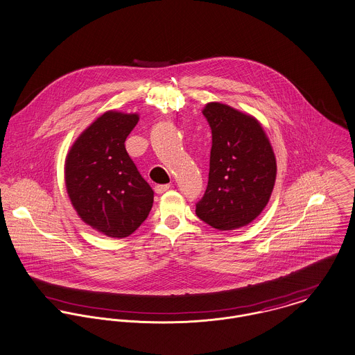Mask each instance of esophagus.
I'll return each mask as SVG.
<instances>
[{
	"instance_id": "34e87169",
	"label": "esophagus",
	"mask_w": 355,
	"mask_h": 355,
	"mask_svg": "<svg viewBox=\"0 0 355 355\" xmlns=\"http://www.w3.org/2000/svg\"><path fill=\"white\" fill-rule=\"evenodd\" d=\"M171 189V184H157L156 187H155V191L157 193H165V191H168Z\"/></svg>"
}]
</instances>
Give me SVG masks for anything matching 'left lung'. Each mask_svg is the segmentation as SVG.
Wrapping results in <instances>:
<instances>
[{
	"label": "left lung",
	"instance_id": "1",
	"mask_svg": "<svg viewBox=\"0 0 355 355\" xmlns=\"http://www.w3.org/2000/svg\"><path fill=\"white\" fill-rule=\"evenodd\" d=\"M203 115L211 129L209 182L196 216L218 230L248 225L266 207L277 162L255 118L226 104L209 103Z\"/></svg>",
	"mask_w": 355,
	"mask_h": 355
}]
</instances>
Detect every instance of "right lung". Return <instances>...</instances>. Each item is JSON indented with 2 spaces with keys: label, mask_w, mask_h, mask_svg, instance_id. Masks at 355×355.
I'll return each instance as SVG.
<instances>
[{
  "label": "right lung",
  "mask_w": 355,
  "mask_h": 355,
  "mask_svg": "<svg viewBox=\"0 0 355 355\" xmlns=\"http://www.w3.org/2000/svg\"><path fill=\"white\" fill-rule=\"evenodd\" d=\"M137 114L108 111L71 146L64 165L69 198L84 223L108 237H128L148 218L155 193L125 148Z\"/></svg>",
  "instance_id": "obj_1"
}]
</instances>
